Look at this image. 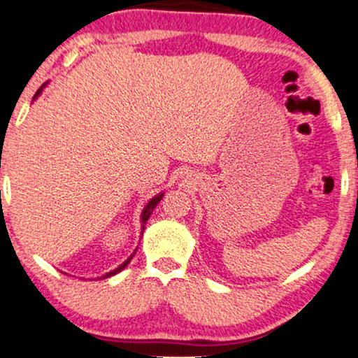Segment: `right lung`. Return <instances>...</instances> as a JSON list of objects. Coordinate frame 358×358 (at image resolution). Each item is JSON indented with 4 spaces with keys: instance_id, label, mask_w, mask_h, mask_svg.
I'll list each match as a JSON object with an SVG mask.
<instances>
[{
    "instance_id": "add662e5",
    "label": "right lung",
    "mask_w": 358,
    "mask_h": 358,
    "mask_svg": "<svg viewBox=\"0 0 358 358\" xmlns=\"http://www.w3.org/2000/svg\"><path fill=\"white\" fill-rule=\"evenodd\" d=\"M43 86H45V85H43ZM43 86H42V87H43ZM42 87H41V90H38V91L36 92V96H34V99H36V97H37L38 94H41ZM163 195H164V194H158V195H155V197L151 199L148 203H146V207L143 208V212H141V233H143V229H145V224H146V222H148L150 215L153 213V210L156 208V205H158V203L161 202V199H163ZM135 252H136V249H135ZM135 252H134V254H135ZM134 254H131V256H130L129 259H127V261H125L124 264H120V266L117 267V268H114V271L107 272L106 275H102V277H99V278H107V277H112V275H115V273H119L120 271H124V268L127 267V264H129V262L131 261V257H134Z\"/></svg>"
}]
</instances>
